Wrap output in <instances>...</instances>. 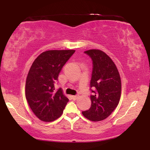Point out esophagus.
Instances as JSON below:
<instances>
[{"instance_id": "obj_1", "label": "esophagus", "mask_w": 150, "mask_h": 150, "mask_svg": "<svg viewBox=\"0 0 150 150\" xmlns=\"http://www.w3.org/2000/svg\"><path fill=\"white\" fill-rule=\"evenodd\" d=\"M77 97H78L77 95H72V96H71V98H73V100H75V99H77Z\"/></svg>"}]
</instances>
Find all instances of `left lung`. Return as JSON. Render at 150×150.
<instances>
[{
	"label": "left lung",
	"mask_w": 150,
	"mask_h": 150,
	"mask_svg": "<svg viewBox=\"0 0 150 150\" xmlns=\"http://www.w3.org/2000/svg\"><path fill=\"white\" fill-rule=\"evenodd\" d=\"M85 53L93 61L90 98L91 108L82 112L89 120H105L117 107L121 96V79L115 63L105 52L99 50H90Z\"/></svg>",
	"instance_id": "obj_1"
}]
</instances>
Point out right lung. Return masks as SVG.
<instances>
[{
  "instance_id": "obj_1",
  "label": "right lung",
  "mask_w": 150,
  "mask_h": 150,
  "mask_svg": "<svg viewBox=\"0 0 150 150\" xmlns=\"http://www.w3.org/2000/svg\"><path fill=\"white\" fill-rule=\"evenodd\" d=\"M75 50H49L34 60L28 74L25 95L28 103L40 120L52 122L62 115L69 101L54 83L63 65Z\"/></svg>"
}]
</instances>
